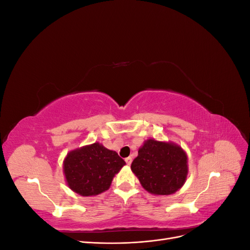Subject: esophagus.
<instances>
[{"instance_id":"1","label":"esophagus","mask_w":250,"mask_h":250,"mask_svg":"<svg viewBox=\"0 0 250 250\" xmlns=\"http://www.w3.org/2000/svg\"><path fill=\"white\" fill-rule=\"evenodd\" d=\"M125 162H126V164L128 165V166H130L131 165V162H132V158L129 156V157H126L125 158Z\"/></svg>"}]
</instances>
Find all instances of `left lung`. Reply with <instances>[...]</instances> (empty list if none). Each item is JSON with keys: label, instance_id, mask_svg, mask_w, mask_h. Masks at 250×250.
Listing matches in <instances>:
<instances>
[{"label": "left lung", "instance_id": "obj_1", "mask_svg": "<svg viewBox=\"0 0 250 250\" xmlns=\"http://www.w3.org/2000/svg\"><path fill=\"white\" fill-rule=\"evenodd\" d=\"M131 170L149 193L171 195L186 183L188 156L176 144L149 139L139 149Z\"/></svg>", "mask_w": 250, "mask_h": 250}]
</instances>
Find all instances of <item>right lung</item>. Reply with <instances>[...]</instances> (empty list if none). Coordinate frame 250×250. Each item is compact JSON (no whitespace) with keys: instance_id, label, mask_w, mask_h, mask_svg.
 Instances as JSON below:
<instances>
[{"instance_id":"obj_1","label":"right lung","mask_w":250,"mask_h":250,"mask_svg":"<svg viewBox=\"0 0 250 250\" xmlns=\"http://www.w3.org/2000/svg\"><path fill=\"white\" fill-rule=\"evenodd\" d=\"M125 164L116 151L94 143L67 153L63 173L72 191L81 196H95L108 190L113 177Z\"/></svg>"}]
</instances>
